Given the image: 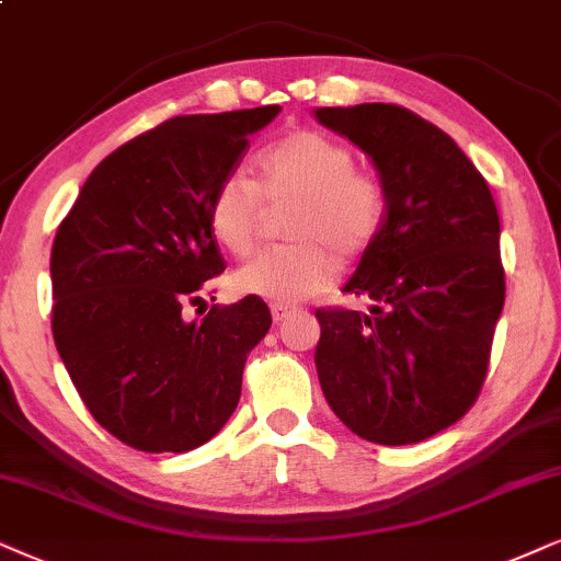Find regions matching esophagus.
<instances>
[{
    "mask_svg": "<svg viewBox=\"0 0 561 561\" xmlns=\"http://www.w3.org/2000/svg\"><path fill=\"white\" fill-rule=\"evenodd\" d=\"M289 313H293V308H289V305H272V318H274V323L287 321Z\"/></svg>",
    "mask_w": 561,
    "mask_h": 561,
    "instance_id": "1",
    "label": "esophagus"
}]
</instances>
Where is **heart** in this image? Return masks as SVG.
I'll return each mask as SVG.
<instances>
[{
  "label": "heart",
  "instance_id": "obj_1",
  "mask_svg": "<svg viewBox=\"0 0 561 561\" xmlns=\"http://www.w3.org/2000/svg\"><path fill=\"white\" fill-rule=\"evenodd\" d=\"M261 202L293 204L285 232L293 243L266 248L232 274L243 297L293 305L323 293L339 272L370 251L386 222V186L354 165L344 141L316 129H295L266 147L253 165V183L230 175L209 202V232L232 256L256 245Z\"/></svg>",
  "mask_w": 561,
  "mask_h": 561
}]
</instances>
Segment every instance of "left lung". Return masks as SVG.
Segmentation results:
<instances>
[{
    "label": "left lung",
    "mask_w": 561,
    "mask_h": 561,
    "mask_svg": "<svg viewBox=\"0 0 561 561\" xmlns=\"http://www.w3.org/2000/svg\"><path fill=\"white\" fill-rule=\"evenodd\" d=\"M386 186V222L344 293L370 313L316 310V370L333 414L378 445L458 422L484 386L505 305L500 215L484 175L435 124L401 105L316 108Z\"/></svg>",
    "instance_id": "left-lung-1"
}]
</instances>
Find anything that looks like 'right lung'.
Returning a JSON list of instances; mask_svg holds the SVG:
<instances>
[{"label": "right lung", "instance_id": "add662e5", "mask_svg": "<svg viewBox=\"0 0 561 561\" xmlns=\"http://www.w3.org/2000/svg\"><path fill=\"white\" fill-rule=\"evenodd\" d=\"M279 111L179 116L139 134L92 170L56 230V350L95 422L131 448L194 450L238 407L248 352L272 325L266 302L211 305L202 321L183 310L225 272L211 196Z\"/></svg>", "mask_w": 561, "mask_h": 561}]
</instances>
